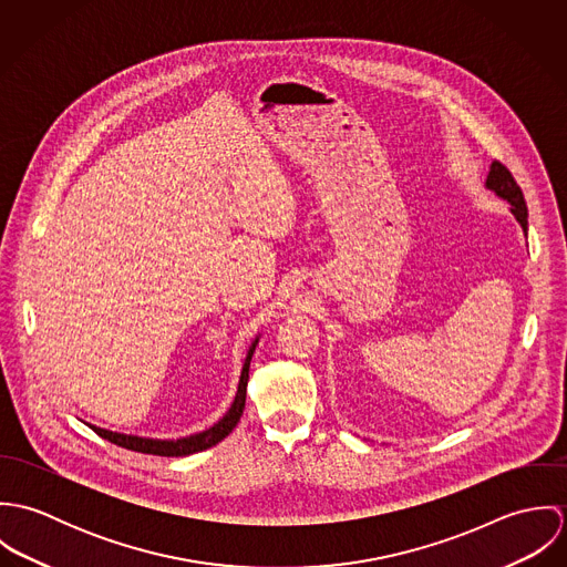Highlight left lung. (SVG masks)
Masks as SVG:
<instances>
[{
	"label": "left lung",
	"mask_w": 567,
	"mask_h": 567,
	"mask_svg": "<svg viewBox=\"0 0 567 567\" xmlns=\"http://www.w3.org/2000/svg\"><path fill=\"white\" fill-rule=\"evenodd\" d=\"M486 189L495 192L499 198L511 203V214L515 216V220L522 225V229L526 234L528 231L526 200H524V194H522L519 185L515 183L513 174L506 169V165H502L499 162L491 163V169H488V176H486Z\"/></svg>",
	"instance_id": "8db88e82"
}]
</instances>
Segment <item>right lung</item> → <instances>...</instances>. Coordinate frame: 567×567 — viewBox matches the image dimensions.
<instances>
[{
    "label": "right lung",
    "mask_w": 567,
    "mask_h": 567,
    "mask_svg": "<svg viewBox=\"0 0 567 567\" xmlns=\"http://www.w3.org/2000/svg\"><path fill=\"white\" fill-rule=\"evenodd\" d=\"M259 338L252 340V344L248 347V353H246V360H244L243 375H240V384H238V393H236V400L231 408L227 410V414L214 423L209 430L205 432H198V434H192V436H183V439H176V441H162V439H144V436H133V434H120V432H111V430H104V427H95L91 423H86L97 436L120 445V447H126V450H133V452H142V454H155V456H189V454H196V452H203L207 447H214L216 443H220L225 436H229V432L238 425L240 416L244 412V402H246V384H248V367H250V358H252V351H255V344H257Z\"/></svg>",
    "instance_id": "1"
}]
</instances>
